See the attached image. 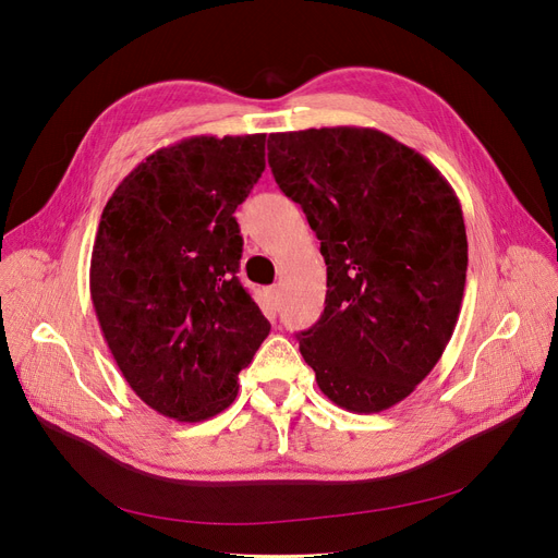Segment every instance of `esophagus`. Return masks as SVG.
<instances>
[{
	"label": "esophagus",
	"instance_id": "esophagus-1",
	"mask_svg": "<svg viewBox=\"0 0 558 558\" xmlns=\"http://www.w3.org/2000/svg\"><path fill=\"white\" fill-rule=\"evenodd\" d=\"M267 299H269L271 307H278L280 305V289L278 287H269L267 289Z\"/></svg>",
	"mask_w": 558,
	"mask_h": 558
}]
</instances>
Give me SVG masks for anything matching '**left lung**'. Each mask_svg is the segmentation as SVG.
<instances>
[{
  "label": "left lung",
  "instance_id": "obj_1",
  "mask_svg": "<svg viewBox=\"0 0 558 558\" xmlns=\"http://www.w3.org/2000/svg\"><path fill=\"white\" fill-rule=\"evenodd\" d=\"M269 165L328 267L326 310L296 335L301 355L335 404L385 412L454 332L468 269L459 198L425 156L375 129L271 133Z\"/></svg>",
  "mask_w": 558,
  "mask_h": 558
}]
</instances>
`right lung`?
<instances>
[{
	"instance_id": "obj_1",
	"label": "right lung",
	"mask_w": 558,
	"mask_h": 558,
	"mask_svg": "<svg viewBox=\"0 0 558 558\" xmlns=\"http://www.w3.org/2000/svg\"><path fill=\"white\" fill-rule=\"evenodd\" d=\"M267 135L162 146L101 213L90 296L112 360L158 414L208 421L238 398L271 324L242 287L234 210L264 171Z\"/></svg>"
}]
</instances>
